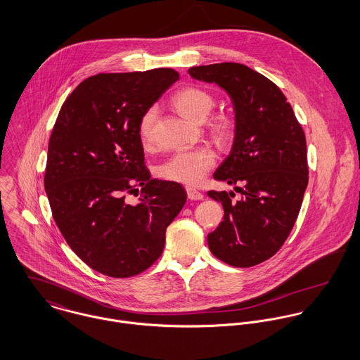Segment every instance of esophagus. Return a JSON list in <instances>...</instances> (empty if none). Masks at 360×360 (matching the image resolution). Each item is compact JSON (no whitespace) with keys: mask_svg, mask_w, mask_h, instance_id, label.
I'll use <instances>...</instances> for the list:
<instances>
[{"mask_svg":"<svg viewBox=\"0 0 360 360\" xmlns=\"http://www.w3.org/2000/svg\"><path fill=\"white\" fill-rule=\"evenodd\" d=\"M186 193H188V199H191V200H203V193H200V192L196 191V189L188 188V189H186Z\"/></svg>","mask_w":360,"mask_h":360,"instance_id":"34e87169","label":"esophagus"}]
</instances>
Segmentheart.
I'll use <instances>...</instances> for the list:
<instances>
[{
	"mask_svg": "<svg viewBox=\"0 0 360 360\" xmlns=\"http://www.w3.org/2000/svg\"><path fill=\"white\" fill-rule=\"evenodd\" d=\"M172 105L185 118L193 122H202L214 105L213 96L196 86L181 89L172 97ZM157 120V108L150 107L139 121V136L144 146L153 142V129ZM209 134L217 142H226L232 136V121L226 114L218 112L207 122ZM216 165V155L210 148H186L175 151L158 167V174L165 181L195 186Z\"/></svg>",
	"mask_w": 360,
	"mask_h": 360,
	"instance_id": "obj_1",
	"label": "heart"
}]
</instances>
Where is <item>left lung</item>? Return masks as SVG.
<instances>
[{
	"mask_svg": "<svg viewBox=\"0 0 360 360\" xmlns=\"http://www.w3.org/2000/svg\"><path fill=\"white\" fill-rule=\"evenodd\" d=\"M193 79L216 83L232 100L235 138L214 179L242 195L210 191L224 221L207 235L212 253L233 267L274 256L290 233L309 181L306 138L287 97L246 65L221 63L189 68Z\"/></svg>",
	"mask_w": 360,
	"mask_h": 360,
	"instance_id": "8db88e82",
	"label": "left lung"
}]
</instances>
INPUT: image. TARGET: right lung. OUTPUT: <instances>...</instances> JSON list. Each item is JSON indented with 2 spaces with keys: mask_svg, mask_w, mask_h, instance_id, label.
Segmentation results:
<instances>
[{
  "mask_svg": "<svg viewBox=\"0 0 360 360\" xmlns=\"http://www.w3.org/2000/svg\"><path fill=\"white\" fill-rule=\"evenodd\" d=\"M178 79L171 68L90 76L53 128L44 188L54 221L73 252L104 276L148 269L186 202L182 185L150 178L139 136L144 111ZM138 187L140 203L131 205L124 196Z\"/></svg>",
  "mask_w": 360,
  "mask_h": 360,
  "instance_id": "obj_1",
  "label": "right lung"
}]
</instances>
